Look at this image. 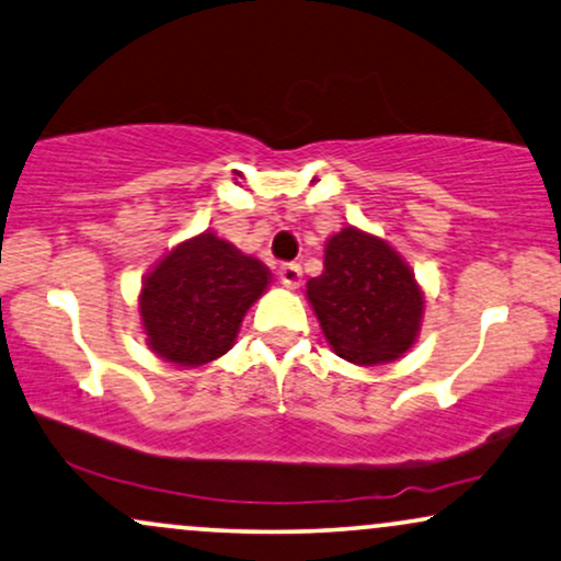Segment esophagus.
<instances>
[{"instance_id": "esophagus-1", "label": "esophagus", "mask_w": 561, "mask_h": 561, "mask_svg": "<svg viewBox=\"0 0 561 561\" xmlns=\"http://www.w3.org/2000/svg\"><path fill=\"white\" fill-rule=\"evenodd\" d=\"M279 282L287 289H298L302 282V268L298 263H285V266H279Z\"/></svg>"}]
</instances>
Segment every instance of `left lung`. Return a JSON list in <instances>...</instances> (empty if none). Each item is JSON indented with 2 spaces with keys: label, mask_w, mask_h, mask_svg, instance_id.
Masks as SVG:
<instances>
[{
  "label": "left lung",
  "mask_w": 561,
  "mask_h": 561,
  "mask_svg": "<svg viewBox=\"0 0 561 561\" xmlns=\"http://www.w3.org/2000/svg\"><path fill=\"white\" fill-rule=\"evenodd\" d=\"M306 298L334 353L355 366H381L408 353L426 308L408 261L357 227L327 240L323 272L308 279Z\"/></svg>",
  "instance_id": "left-lung-1"
}]
</instances>
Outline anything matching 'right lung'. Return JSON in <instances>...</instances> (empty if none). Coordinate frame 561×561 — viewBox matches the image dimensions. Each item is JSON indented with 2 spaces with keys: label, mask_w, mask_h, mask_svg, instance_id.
I'll use <instances>...</instances> for the list:
<instances>
[{
  "label": "right lung",
  "mask_w": 561,
  "mask_h": 561,
  "mask_svg": "<svg viewBox=\"0 0 561 561\" xmlns=\"http://www.w3.org/2000/svg\"><path fill=\"white\" fill-rule=\"evenodd\" d=\"M272 272L214 232L174 245L144 276L140 327L151 353L198 368L232 350L248 308L266 293Z\"/></svg>",
  "instance_id": "add662e5"
}]
</instances>
